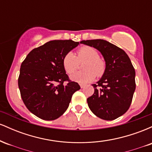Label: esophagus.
<instances>
[{
    "mask_svg": "<svg viewBox=\"0 0 152 152\" xmlns=\"http://www.w3.org/2000/svg\"><path fill=\"white\" fill-rule=\"evenodd\" d=\"M80 86H81V88H83V87H84L85 86H84V85H83V84H80Z\"/></svg>",
    "mask_w": 152,
    "mask_h": 152,
    "instance_id": "34e87169",
    "label": "esophagus"
}]
</instances>
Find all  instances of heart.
<instances>
[{
  "mask_svg": "<svg viewBox=\"0 0 152 152\" xmlns=\"http://www.w3.org/2000/svg\"><path fill=\"white\" fill-rule=\"evenodd\" d=\"M85 61L82 65L83 71H78L72 76L74 81L80 83H86L94 79L95 76L100 77L104 73L105 61L99 56L97 50L90 46H83L76 51L69 52L63 58V66L66 73L72 74L77 70L79 63Z\"/></svg>",
  "mask_w": 152,
  "mask_h": 152,
  "instance_id": "obj_1",
  "label": "heart"
}]
</instances>
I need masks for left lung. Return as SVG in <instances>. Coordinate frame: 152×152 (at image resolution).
I'll list each match as a JSON object with an SVG mask.
<instances>
[{
    "label": "left lung",
    "instance_id": "1",
    "mask_svg": "<svg viewBox=\"0 0 152 152\" xmlns=\"http://www.w3.org/2000/svg\"><path fill=\"white\" fill-rule=\"evenodd\" d=\"M99 50L106 61V69L94 93L87 99L91 111L104 120H114L126 112L136 88L135 70L126 52L105 40L82 41Z\"/></svg>",
    "mask_w": 152,
    "mask_h": 152
}]
</instances>
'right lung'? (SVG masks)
<instances>
[{"label":"right lung","mask_w":152,"mask_h":152,"mask_svg":"<svg viewBox=\"0 0 152 152\" xmlns=\"http://www.w3.org/2000/svg\"><path fill=\"white\" fill-rule=\"evenodd\" d=\"M78 45L72 40L48 41L33 49L22 62L18 80L20 96L27 109L38 118L50 121L60 117L73 94L81 88L69 79L63 66L64 56Z\"/></svg>","instance_id":"1"}]
</instances>
